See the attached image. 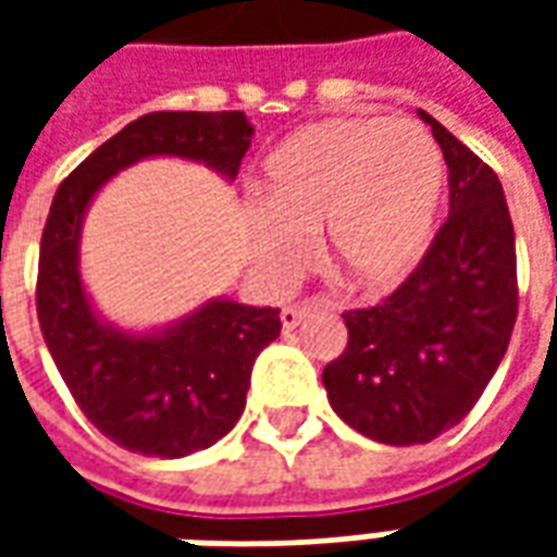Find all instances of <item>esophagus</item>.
Returning <instances> with one entry per match:
<instances>
[{
  "mask_svg": "<svg viewBox=\"0 0 557 557\" xmlns=\"http://www.w3.org/2000/svg\"><path fill=\"white\" fill-rule=\"evenodd\" d=\"M313 313V304H289V307H283V313H280V322H283V327L286 331H292V327H298L307 319V315Z\"/></svg>",
  "mask_w": 557,
  "mask_h": 557,
  "instance_id": "obj_1",
  "label": "esophagus"
}]
</instances>
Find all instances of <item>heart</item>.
<instances>
[{
  "mask_svg": "<svg viewBox=\"0 0 557 557\" xmlns=\"http://www.w3.org/2000/svg\"><path fill=\"white\" fill-rule=\"evenodd\" d=\"M444 163L435 139L406 119H334L271 151L250 211V256L271 286H286L325 230L331 268L355 289H382L430 242Z\"/></svg>",
  "mask_w": 557,
  "mask_h": 557,
  "instance_id": "obj_1",
  "label": "heart"
}]
</instances>
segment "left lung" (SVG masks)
Wrapping results in <instances>:
<instances>
[{"label": "left lung", "mask_w": 557, "mask_h": 557, "mask_svg": "<svg viewBox=\"0 0 557 557\" xmlns=\"http://www.w3.org/2000/svg\"><path fill=\"white\" fill-rule=\"evenodd\" d=\"M450 211L385 301L346 310L349 343L327 363V403L367 438L426 444L456 426L498 370L519 310L516 238L502 182L430 113Z\"/></svg>", "instance_id": "1"}]
</instances>
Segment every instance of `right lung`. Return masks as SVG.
<instances>
[{"instance_id": "right-lung-1", "label": "right lung", "mask_w": 557, "mask_h": 557, "mask_svg": "<svg viewBox=\"0 0 557 557\" xmlns=\"http://www.w3.org/2000/svg\"><path fill=\"white\" fill-rule=\"evenodd\" d=\"M253 125L226 113H148L95 148L59 184L38 256L35 307L55 370L98 430L131 454L178 459L238 423L259 351L280 337V310L214 298L154 334H127L95 313L79 280V230L115 172L143 158H184L235 178Z\"/></svg>"}]
</instances>
